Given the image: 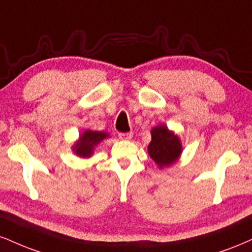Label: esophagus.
<instances>
[{"instance_id": "1", "label": "esophagus", "mask_w": 252, "mask_h": 252, "mask_svg": "<svg viewBox=\"0 0 252 252\" xmlns=\"http://www.w3.org/2000/svg\"><path fill=\"white\" fill-rule=\"evenodd\" d=\"M118 137L121 139H130L132 137V132H120Z\"/></svg>"}]
</instances>
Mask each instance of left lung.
<instances>
[{
	"label": "left lung",
	"instance_id": "obj_1",
	"mask_svg": "<svg viewBox=\"0 0 252 252\" xmlns=\"http://www.w3.org/2000/svg\"><path fill=\"white\" fill-rule=\"evenodd\" d=\"M149 155L160 168L174 164L182 153L180 138L169 131L165 126L151 130V142L148 147Z\"/></svg>",
	"mask_w": 252,
	"mask_h": 252
}]
</instances>
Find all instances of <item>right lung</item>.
<instances>
[{"instance_id":"obj_1","label":"right lung","mask_w":252,"mask_h":252,"mask_svg":"<svg viewBox=\"0 0 252 252\" xmlns=\"http://www.w3.org/2000/svg\"><path fill=\"white\" fill-rule=\"evenodd\" d=\"M108 137V134L101 131H92L87 130L83 135H81L80 141L74 145L75 153L80 157H89L92 156L94 148L96 147L99 142Z\"/></svg>"}]
</instances>
